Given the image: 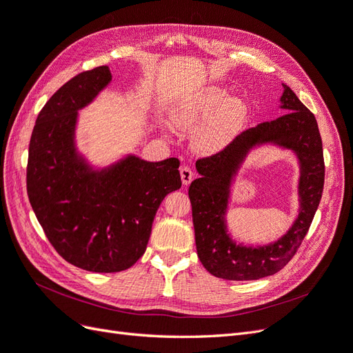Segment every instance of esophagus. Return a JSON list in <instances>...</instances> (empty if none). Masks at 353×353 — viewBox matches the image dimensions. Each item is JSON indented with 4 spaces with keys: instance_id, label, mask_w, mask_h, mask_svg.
<instances>
[{
    "instance_id": "obj_1",
    "label": "esophagus",
    "mask_w": 353,
    "mask_h": 353,
    "mask_svg": "<svg viewBox=\"0 0 353 353\" xmlns=\"http://www.w3.org/2000/svg\"><path fill=\"white\" fill-rule=\"evenodd\" d=\"M180 177H181V183H183L185 186H188L190 181H192V179H193V173H192V170L189 168V167H181L180 168Z\"/></svg>"
}]
</instances>
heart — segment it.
<instances>
[{
    "mask_svg": "<svg viewBox=\"0 0 353 353\" xmlns=\"http://www.w3.org/2000/svg\"><path fill=\"white\" fill-rule=\"evenodd\" d=\"M246 117L248 108L241 98L229 97L225 90L211 86L180 104L173 111L172 121L174 128L189 130L203 119L193 132V148L202 154H215L236 139Z\"/></svg>",
    "mask_w": 353,
    "mask_h": 353,
    "instance_id": "1",
    "label": "heart"
}]
</instances>
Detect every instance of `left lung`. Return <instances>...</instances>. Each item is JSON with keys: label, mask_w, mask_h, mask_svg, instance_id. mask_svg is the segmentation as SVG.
<instances>
[{"label": "left lung", "mask_w": 353, "mask_h": 353, "mask_svg": "<svg viewBox=\"0 0 353 353\" xmlns=\"http://www.w3.org/2000/svg\"><path fill=\"white\" fill-rule=\"evenodd\" d=\"M280 108L286 114L242 132L219 154L196 161L199 179L189 186L198 258L212 276L224 280H258L276 274L296 254L320 205L324 188L323 142L312 112L283 83ZM261 144L295 152L300 163V212L277 241L246 247L228 233L226 210L234 177L247 154Z\"/></svg>", "instance_id": "8db88e82"}]
</instances>
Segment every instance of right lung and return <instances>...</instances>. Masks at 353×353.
I'll list each match as a JSON object with an SVG mask.
<instances>
[{
  "label": "right lung",
  "instance_id": "1",
  "mask_svg": "<svg viewBox=\"0 0 353 353\" xmlns=\"http://www.w3.org/2000/svg\"><path fill=\"white\" fill-rule=\"evenodd\" d=\"M107 65L64 83L38 114L29 143L28 196L48 241L67 263L94 272L130 268L150 241L158 207L181 186L177 158L126 155L95 168L77 151L79 110L111 82Z\"/></svg>",
  "mask_w": 353,
  "mask_h": 353
}]
</instances>
